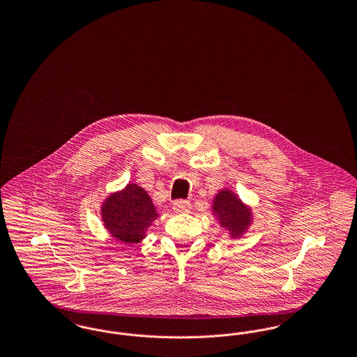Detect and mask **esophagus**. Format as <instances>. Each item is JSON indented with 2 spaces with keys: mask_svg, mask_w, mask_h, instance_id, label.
<instances>
[{
  "mask_svg": "<svg viewBox=\"0 0 357 357\" xmlns=\"http://www.w3.org/2000/svg\"><path fill=\"white\" fill-rule=\"evenodd\" d=\"M172 208L178 214H186V213H190L191 204H190L188 201H185V199H178V201H175L174 204H172Z\"/></svg>",
  "mask_w": 357,
  "mask_h": 357,
  "instance_id": "obj_1",
  "label": "esophagus"
}]
</instances>
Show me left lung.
<instances>
[{
  "label": "left lung",
  "instance_id": "8db88e82",
  "mask_svg": "<svg viewBox=\"0 0 357 357\" xmlns=\"http://www.w3.org/2000/svg\"><path fill=\"white\" fill-rule=\"evenodd\" d=\"M211 208L222 227L229 230L231 238L241 237L252 222V210L242 204L230 190L220 191L214 198Z\"/></svg>",
  "mask_w": 357,
  "mask_h": 357
}]
</instances>
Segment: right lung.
Listing matches in <instances>:
<instances>
[{
    "instance_id": "add662e5",
    "label": "right lung",
    "mask_w": 357,
    "mask_h": 357,
    "mask_svg": "<svg viewBox=\"0 0 357 357\" xmlns=\"http://www.w3.org/2000/svg\"><path fill=\"white\" fill-rule=\"evenodd\" d=\"M158 217L150 195L134 183L111 194L102 206L105 229L124 245L139 243Z\"/></svg>"
}]
</instances>
